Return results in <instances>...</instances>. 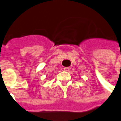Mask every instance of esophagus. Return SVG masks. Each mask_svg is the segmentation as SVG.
Instances as JSON below:
<instances>
[{
	"label": "esophagus",
	"instance_id": "34e87169",
	"mask_svg": "<svg viewBox=\"0 0 121 121\" xmlns=\"http://www.w3.org/2000/svg\"><path fill=\"white\" fill-rule=\"evenodd\" d=\"M70 67H64V71H69V70H70Z\"/></svg>",
	"mask_w": 121,
	"mask_h": 121
}]
</instances>
